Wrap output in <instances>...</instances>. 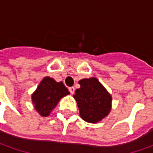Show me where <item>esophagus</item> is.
Returning <instances> with one entry per match:
<instances>
[{"instance_id":"esophagus-1","label":"esophagus","mask_w":153,"mask_h":153,"mask_svg":"<svg viewBox=\"0 0 153 153\" xmlns=\"http://www.w3.org/2000/svg\"><path fill=\"white\" fill-rule=\"evenodd\" d=\"M69 91H70V93H71V94H73L74 93H75V88H74V87L69 88Z\"/></svg>"}]
</instances>
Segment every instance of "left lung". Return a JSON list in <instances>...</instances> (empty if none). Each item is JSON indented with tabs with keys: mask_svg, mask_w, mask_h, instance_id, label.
<instances>
[{
	"mask_svg": "<svg viewBox=\"0 0 153 153\" xmlns=\"http://www.w3.org/2000/svg\"><path fill=\"white\" fill-rule=\"evenodd\" d=\"M80 88L75 91L81 117L88 123H98L109 114L111 97L94 77L79 82Z\"/></svg>",
	"mask_w": 153,
	"mask_h": 153,
	"instance_id": "obj_1",
	"label": "left lung"
}]
</instances>
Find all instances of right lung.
Instances as JSON below:
<instances>
[{"mask_svg":"<svg viewBox=\"0 0 153 153\" xmlns=\"http://www.w3.org/2000/svg\"><path fill=\"white\" fill-rule=\"evenodd\" d=\"M70 94L62 82H57L51 77H44L32 94L35 109L43 117L48 116L62 97Z\"/></svg>","mask_w":153,"mask_h":153,"instance_id":"add662e5","label":"right lung"}]
</instances>
